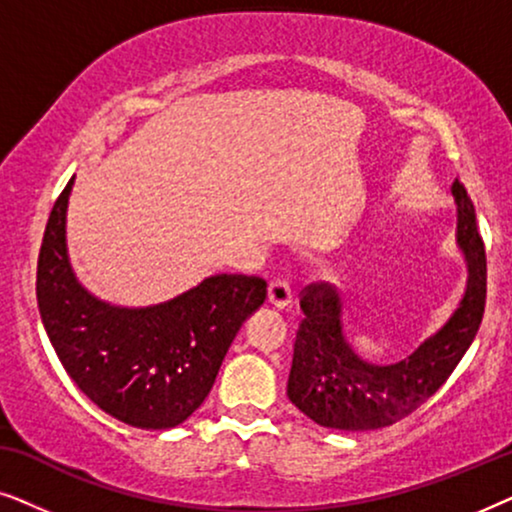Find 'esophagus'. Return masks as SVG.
Here are the masks:
<instances>
[{
  "label": "esophagus",
  "mask_w": 512,
  "mask_h": 512,
  "mask_svg": "<svg viewBox=\"0 0 512 512\" xmlns=\"http://www.w3.org/2000/svg\"><path fill=\"white\" fill-rule=\"evenodd\" d=\"M268 300L275 307H279V310H284V307L291 303V286H289V282H286V279H282V277L272 279V282L268 284Z\"/></svg>",
  "instance_id": "1"
}]
</instances>
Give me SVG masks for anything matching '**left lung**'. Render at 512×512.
I'll return each instance as SVG.
<instances>
[{
	"label": "left lung",
	"instance_id": "obj_1",
	"mask_svg": "<svg viewBox=\"0 0 512 512\" xmlns=\"http://www.w3.org/2000/svg\"><path fill=\"white\" fill-rule=\"evenodd\" d=\"M457 240L468 261V286L457 312L415 354L394 366H373L352 352L342 333V305L331 284L300 291V319L286 394L312 422L340 431H373L401 422L443 387L478 333L487 298V258L475 207L454 179Z\"/></svg>",
	"mask_w": 512,
	"mask_h": 512
}]
</instances>
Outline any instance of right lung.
Listing matches in <instances>:
<instances>
[{"instance_id":"right-lung-1","label":"right lung","mask_w":512,"mask_h":512,"mask_svg":"<svg viewBox=\"0 0 512 512\" xmlns=\"http://www.w3.org/2000/svg\"><path fill=\"white\" fill-rule=\"evenodd\" d=\"M55 200L37 263V303L67 375L107 415L172 429L205 401L230 342L265 300V279L214 275L167 303L125 310L76 282L65 244L69 191Z\"/></svg>"}]
</instances>
